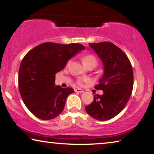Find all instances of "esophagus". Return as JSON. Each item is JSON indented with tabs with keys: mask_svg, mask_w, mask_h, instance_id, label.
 Here are the masks:
<instances>
[{
	"mask_svg": "<svg viewBox=\"0 0 154 154\" xmlns=\"http://www.w3.org/2000/svg\"><path fill=\"white\" fill-rule=\"evenodd\" d=\"M74 91L75 92H80V93H82V92H84V90L81 89V88H75L74 89Z\"/></svg>",
	"mask_w": 154,
	"mask_h": 154,
	"instance_id": "esophagus-1",
	"label": "esophagus"
}]
</instances>
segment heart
<instances>
[{"instance_id":"b5f03b06","label":"heart","mask_w":154,"mask_h":154,"mask_svg":"<svg viewBox=\"0 0 154 154\" xmlns=\"http://www.w3.org/2000/svg\"><path fill=\"white\" fill-rule=\"evenodd\" d=\"M83 62L84 64H85L86 66L90 64H92V63H97V59L94 56L92 55V54H87V55L84 56L83 58ZM84 80L83 79H81L79 81V84H82L83 83V81Z\"/></svg>"}]
</instances>
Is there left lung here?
I'll use <instances>...</instances> for the list:
<instances>
[{
	"instance_id": "obj_1",
	"label": "left lung",
	"mask_w": 154,
	"mask_h": 154,
	"mask_svg": "<svg viewBox=\"0 0 154 154\" xmlns=\"http://www.w3.org/2000/svg\"><path fill=\"white\" fill-rule=\"evenodd\" d=\"M89 45L103 63L104 74L94 88L104 93L94 96L85 111L94 119L107 121L119 114L129 100L133 88V71L127 55L114 44L102 42Z\"/></svg>"
}]
</instances>
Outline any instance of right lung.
Here are the masks:
<instances>
[{"mask_svg": "<svg viewBox=\"0 0 154 154\" xmlns=\"http://www.w3.org/2000/svg\"><path fill=\"white\" fill-rule=\"evenodd\" d=\"M83 50L81 44L48 42L37 45L24 56L19 69V90L24 104L35 116L50 120L62 112L73 89L55 85V74Z\"/></svg>", "mask_w": 154, "mask_h": 154, "instance_id": "1", "label": "right lung"}]
</instances>
